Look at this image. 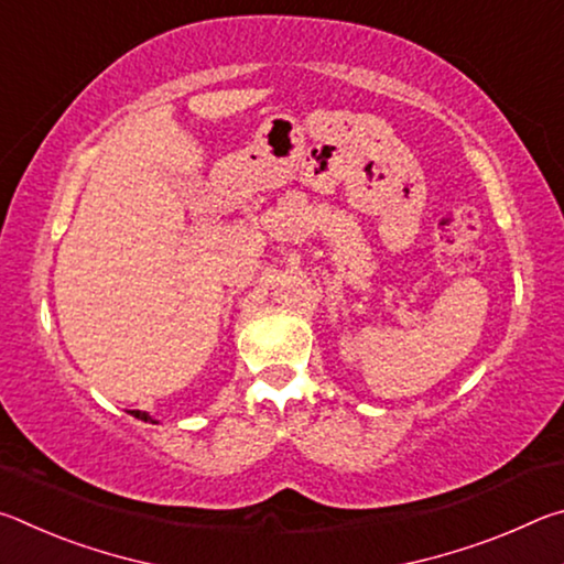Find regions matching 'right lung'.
<instances>
[{"label":"right lung","mask_w":564,"mask_h":564,"mask_svg":"<svg viewBox=\"0 0 564 564\" xmlns=\"http://www.w3.org/2000/svg\"><path fill=\"white\" fill-rule=\"evenodd\" d=\"M133 417H141V420H151L147 413H141V410H131Z\"/></svg>","instance_id":"right-lung-1"}]
</instances>
